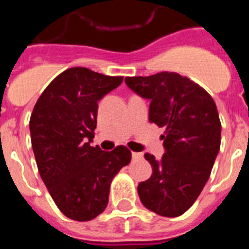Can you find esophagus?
Wrapping results in <instances>:
<instances>
[{
    "instance_id": "esophagus-1",
    "label": "esophagus",
    "mask_w": 249,
    "mask_h": 249,
    "mask_svg": "<svg viewBox=\"0 0 249 249\" xmlns=\"http://www.w3.org/2000/svg\"><path fill=\"white\" fill-rule=\"evenodd\" d=\"M142 157H143V155H142V153H138V152H132V158H133V160H141Z\"/></svg>"
}]
</instances>
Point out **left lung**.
I'll list each match as a JSON object with an SVG mask.
<instances>
[{"label": "left lung", "instance_id": "left-lung-1", "mask_svg": "<svg viewBox=\"0 0 249 249\" xmlns=\"http://www.w3.org/2000/svg\"><path fill=\"white\" fill-rule=\"evenodd\" d=\"M126 85L151 101L149 122L163 127L162 160L146 153L151 177L137 187L146 208L163 217L183 214L198 198L221 147L214 101L201 86L176 72L126 77Z\"/></svg>", "mask_w": 249, "mask_h": 249}]
</instances>
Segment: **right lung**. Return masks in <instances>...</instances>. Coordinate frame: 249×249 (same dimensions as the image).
<instances>
[{"label": "right lung", "instance_id": "1", "mask_svg": "<svg viewBox=\"0 0 249 249\" xmlns=\"http://www.w3.org/2000/svg\"><path fill=\"white\" fill-rule=\"evenodd\" d=\"M122 81V76L68 68L46 87L31 114L39 176L58 210L73 221H91L106 210L112 179L131 162L127 147L105 152L91 146L98 101Z\"/></svg>", "mask_w": 249, "mask_h": 249}]
</instances>
